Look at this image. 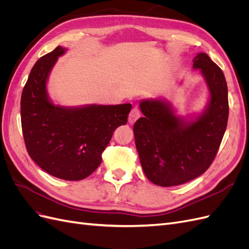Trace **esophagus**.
<instances>
[{
	"label": "esophagus",
	"instance_id": "1",
	"mask_svg": "<svg viewBox=\"0 0 249 249\" xmlns=\"http://www.w3.org/2000/svg\"><path fill=\"white\" fill-rule=\"evenodd\" d=\"M140 115H141V113H140L138 108L132 109V111L130 112V114H129V124H135V122H136V120L140 117Z\"/></svg>",
	"mask_w": 249,
	"mask_h": 249
}]
</instances>
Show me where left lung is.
I'll return each instance as SVG.
<instances>
[{"label":"left lung","instance_id":"8db88e82","mask_svg":"<svg viewBox=\"0 0 249 249\" xmlns=\"http://www.w3.org/2000/svg\"><path fill=\"white\" fill-rule=\"evenodd\" d=\"M193 70L206 82L208 103L199 114L180 116L163 97L139 104L143 117L134 124V137L143 171L162 187L185 184L212 164L227 130L228 85L224 74L206 53L193 59Z\"/></svg>","mask_w":249,"mask_h":249}]
</instances>
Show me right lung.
<instances>
[{"instance_id":"obj_1","label":"right lung","mask_w":249,"mask_h":249,"mask_svg":"<svg viewBox=\"0 0 249 249\" xmlns=\"http://www.w3.org/2000/svg\"><path fill=\"white\" fill-rule=\"evenodd\" d=\"M66 48L57 47L31 70L21 93L22 135L31 159L49 175L80 180L102 163L113 132L125 124L131 104L69 107L50 99L48 80Z\"/></svg>"}]
</instances>
